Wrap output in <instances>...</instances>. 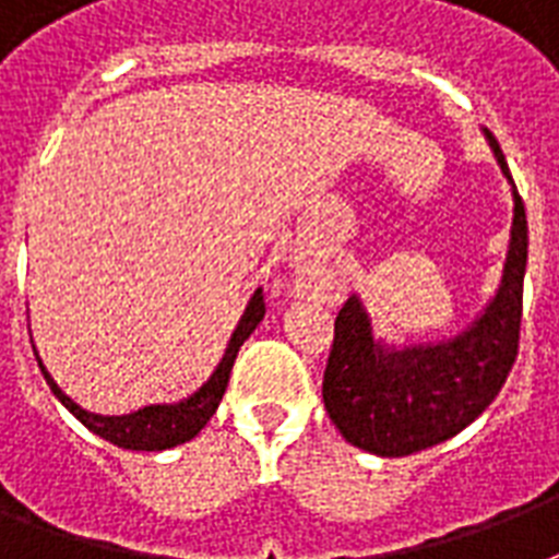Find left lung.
<instances>
[{
	"instance_id": "8db88e82",
	"label": "left lung",
	"mask_w": 559,
	"mask_h": 559,
	"mask_svg": "<svg viewBox=\"0 0 559 559\" xmlns=\"http://www.w3.org/2000/svg\"><path fill=\"white\" fill-rule=\"evenodd\" d=\"M481 135L511 182L513 219L502 278L476 319L443 340L397 345L373 333L371 313L357 293L336 316L322 382L324 408L345 441L382 459L429 450L467 429L493 403L516 359L528 219L499 142L485 127Z\"/></svg>"
}]
</instances>
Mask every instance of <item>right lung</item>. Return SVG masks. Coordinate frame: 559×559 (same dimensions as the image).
Returning a JSON list of instances; mask_svg holds the SVG:
<instances>
[{
    "label": "right lung",
    "mask_w": 559,
    "mask_h": 559,
    "mask_svg": "<svg viewBox=\"0 0 559 559\" xmlns=\"http://www.w3.org/2000/svg\"><path fill=\"white\" fill-rule=\"evenodd\" d=\"M263 313H266V307H263V289L258 287L252 293V298L246 301L243 316H240V322H237L235 333H231V340H228L226 350H223V359H219L217 368L211 371L209 380L202 382L197 391H191L188 397L177 400V403H151V406L135 408L130 415H95L90 408H83L81 403H74V400L57 385L55 377H51L48 368L43 366V359L37 357V362L43 377H46V382L51 385V391H55V397L60 400V403H63L90 432L100 435L104 441L116 443L121 450L162 452L197 438L202 426L209 424L211 415L217 412L219 400L226 394L228 373H231V366H235L237 350H240V345L252 336L254 328L263 322ZM34 354H37V350H34Z\"/></svg>",
    "instance_id": "1"
}]
</instances>
